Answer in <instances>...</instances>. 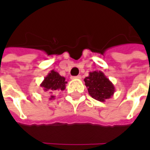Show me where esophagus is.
<instances>
[{
	"instance_id": "34e87169",
	"label": "esophagus",
	"mask_w": 150,
	"mask_h": 150,
	"mask_svg": "<svg viewBox=\"0 0 150 150\" xmlns=\"http://www.w3.org/2000/svg\"><path fill=\"white\" fill-rule=\"evenodd\" d=\"M73 79H81V75H77V76H74V77H72Z\"/></svg>"
}]
</instances>
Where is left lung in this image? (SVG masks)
<instances>
[{
	"label": "left lung",
	"instance_id": "obj_1",
	"mask_svg": "<svg viewBox=\"0 0 150 150\" xmlns=\"http://www.w3.org/2000/svg\"><path fill=\"white\" fill-rule=\"evenodd\" d=\"M84 82L89 95L100 102L110 99L115 92L113 83L100 71L89 72V75L84 79Z\"/></svg>",
	"mask_w": 150,
	"mask_h": 150
}]
</instances>
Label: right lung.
Returning a JSON list of instances; mask_svg holds the SVG:
<instances>
[{
  "instance_id": "obj_1",
  "label": "right lung",
  "mask_w": 150,
  "mask_h": 150,
  "mask_svg": "<svg viewBox=\"0 0 150 150\" xmlns=\"http://www.w3.org/2000/svg\"><path fill=\"white\" fill-rule=\"evenodd\" d=\"M65 79V77L61 76L58 72L52 70L44 78V80L42 82L40 86L42 87L43 91L50 95V100H54L55 97L54 96V92L57 91H63L66 88V84L67 82Z\"/></svg>"
}]
</instances>
